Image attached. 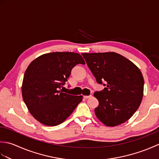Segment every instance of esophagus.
<instances>
[{
  "instance_id": "1",
  "label": "esophagus",
  "mask_w": 159,
  "mask_h": 159,
  "mask_svg": "<svg viewBox=\"0 0 159 159\" xmlns=\"http://www.w3.org/2000/svg\"><path fill=\"white\" fill-rule=\"evenodd\" d=\"M92 95H90V96H84V98H85V99L90 98H92Z\"/></svg>"
}]
</instances>
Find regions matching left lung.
Segmentation results:
<instances>
[{
	"label": "left lung",
	"instance_id": "left-lung-1",
	"mask_svg": "<svg viewBox=\"0 0 159 159\" xmlns=\"http://www.w3.org/2000/svg\"><path fill=\"white\" fill-rule=\"evenodd\" d=\"M96 81L107 86L93 96L99 102L95 114L107 126L124 123L139 108L143 96L144 80L140 70L120 54L83 53Z\"/></svg>",
	"mask_w": 159,
	"mask_h": 159
}]
</instances>
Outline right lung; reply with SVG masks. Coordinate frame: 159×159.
Masks as SVG:
<instances>
[{
    "label": "right lung",
    "mask_w": 159,
    "mask_h": 159,
    "mask_svg": "<svg viewBox=\"0 0 159 159\" xmlns=\"http://www.w3.org/2000/svg\"><path fill=\"white\" fill-rule=\"evenodd\" d=\"M85 64L82 56L71 52H55L38 57L26 70L22 85L24 102L33 117L48 126L63 122L83 100V96L63 93L71 70Z\"/></svg>",
    "instance_id": "1"
}]
</instances>
